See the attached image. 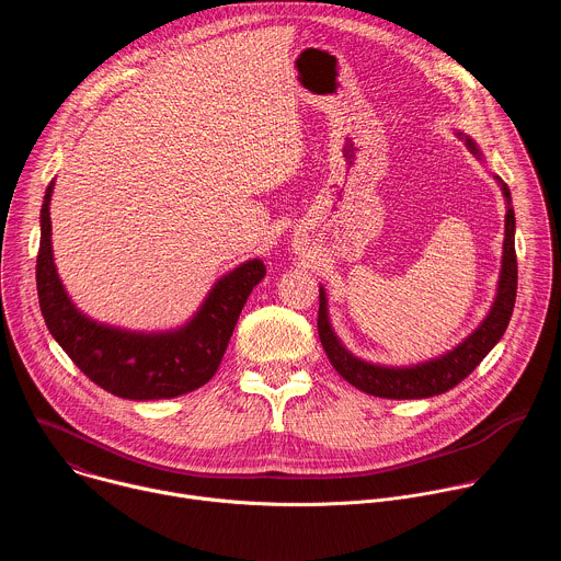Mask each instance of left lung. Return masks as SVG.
<instances>
[{"label":"left lung","mask_w":561,"mask_h":561,"mask_svg":"<svg viewBox=\"0 0 561 561\" xmlns=\"http://www.w3.org/2000/svg\"><path fill=\"white\" fill-rule=\"evenodd\" d=\"M463 139L466 148L484 162V152L479 150L474 139L463 133H457ZM497 186L502 188L506 202V219H504V251H502V268L497 279V290L486 317L479 322V327L463 337L450 351L431 357L426 362L409 364V366H386L362 359L353 355L344 342L337 337L331 314H329V299L327 288L319 286V317H317V333L322 340V346L333 364V368L355 388L383 397V399H424L433 394H442L466 379L482 362L495 344L504 337L506 327L511 322L515 295H517V257H515V210L508 186L493 173Z\"/></svg>","instance_id":"obj_1"}]
</instances>
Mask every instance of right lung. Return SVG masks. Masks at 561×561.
<instances>
[{
    "mask_svg": "<svg viewBox=\"0 0 561 561\" xmlns=\"http://www.w3.org/2000/svg\"><path fill=\"white\" fill-rule=\"evenodd\" d=\"M48 184L39 213L37 295L44 322L89 379L111 394L148 402L204 386L219 368L234 324L253 288L264 279L262 260H247L221 275L186 324L169 331H128L79 310L68 297L53 257Z\"/></svg>",
    "mask_w": 561,
    "mask_h": 561,
    "instance_id": "right-lung-1",
    "label": "right lung"
}]
</instances>
